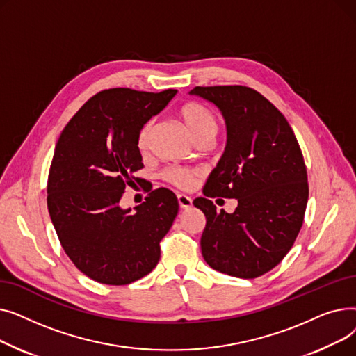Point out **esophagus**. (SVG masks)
<instances>
[{
  "mask_svg": "<svg viewBox=\"0 0 356 356\" xmlns=\"http://www.w3.org/2000/svg\"><path fill=\"white\" fill-rule=\"evenodd\" d=\"M177 202L180 209H191L193 207V200L186 195H177Z\"/></svg>",
  "mask_w": 356,
  "mask_h": 356,
  "instance_id": "obj_1",
  "label": "esophagus"
}]
</instances>
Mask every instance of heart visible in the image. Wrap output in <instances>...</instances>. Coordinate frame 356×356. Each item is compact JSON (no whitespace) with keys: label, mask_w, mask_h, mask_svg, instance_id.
Listing matches in <instances>:
<instances>
[{"label":"heart","mask_w":356,"mask_h":356,"mask_svg":"<svg viewBox=\"0 0 356 356\" xmlns=\"http://www.w3.org/2000/svg\"><path fill=\"white\" fill-rule=\"evenodd\" d=\"M179 115L184 127L188 128L191 136L195 138V141H199L203 138H212V140L215 138L218 133V121L207 106H203L202 104H197V102H188L180 108ZM153 129H154V121H147L141 127L138 138H137V144L141 152L148 149L149 141H152V136H153ZM163 176L168 183H172L181 189L193 188V184L196 181L195 172L188 170V168H183V167H168L164 170Z\"/></svg>","instance_id":"b5f03b06"}]
</instances>
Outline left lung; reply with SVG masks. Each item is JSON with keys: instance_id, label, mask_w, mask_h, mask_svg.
<instances>
[{"instance_id": "obj_1", "label": "left lung", "mask_w": 356, "mask_h": 356, "mask_svg": "<svg viewBox=\"0 0 356 356\" xmlns=\"http://www.w3.org/2000/svg\"><path fill=\"white\" fill-rule=\"evenodd\" d=\"M191 95L213 104L225 120L227 147L204 196L236 198L232 213L207 197L193 204L207 216L202 255L216 271L255 278L282 261L303 225L309 199L300 145L284 115L247 86H196Z\"/></svg>"}]
</instances>
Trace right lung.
Here are the masks:
<instances>
[{
    "instance_id": "right-lung-1",
    "label": "right lung",
    "mask_w": 356,
    "mask_h": 356,
    "mask_svg": "<svg viewBox=\"0 0 356 356\" xmlns=\"http://www.w3.org/2000/svg\"><path fill=\"white\" fill-rule=\"evenodd\" d=\"M176 93L102 90L74 114L56 144L47 181L50 219L72 263L98 283L125 286L159 263L160 241L179 212L177 197L156 189L134 211L122 209L120 200L144 167L137 144L141 127Z\"/></svg>"
}]
</instances>
